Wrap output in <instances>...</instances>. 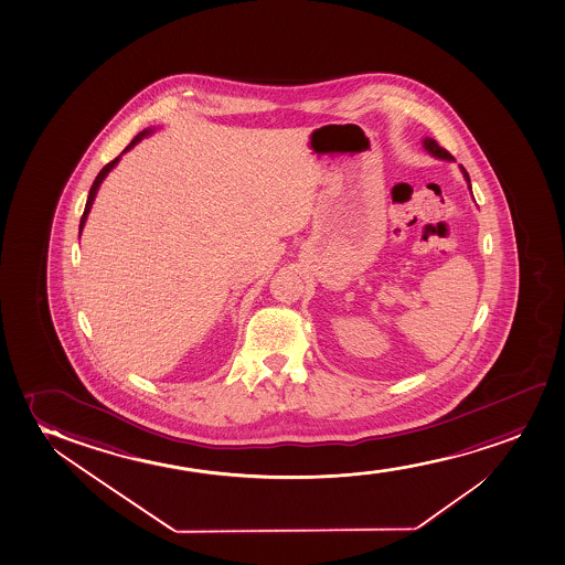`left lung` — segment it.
<instances>
[{
	"instance_id": "1",
	"label": "left lung",
	"mask_w": 565,
	"mask_h": 565,
	"mask_svg": "<svg viewBox=\"0 0 565 565\" xmlns=\"http://www.w3.org/2000/svg\"><path fill=\"white\" fill-rule=\"evenodd\" d=\"M422 146H424L425 151L427 153L431 154V157H435V159H439V161H448V162H455L456 159L452 157V154L448 153L447 149H443V147L437 143V141L433 140V138H424L422 140ZM460 172L463 174V180L468 182V190L471 191V182H469V174L466 172V169H463L462 164H460ZM473 198V195H471Z\"/></svg>"
}]
</instances>
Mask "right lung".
Here are the masks:
<instances>
[{
    "mask_svg": "<svg viewBox=\"0 0 565 565\" xmlns=\"http://www.w3.org/2000/svg\"><path fill=\"white\" fill-rule=\"evenodd\" d=\"M154 130H157V128H154V126H153V128H146V130H141V132L138 134V136H136V138H134V140L130 141V143H128V146H126L125 151H122V153L118 154V157H117V159H115V161H110L109 164H105V167H103L102 172H99V174H97L96 182H94V185H92V188H89L88 201H86V209H84V214H82L81 232H78V235H82V230H84V226H86V221H88L89 211H92V205H94V201H96L97 191H99V185H102L103 180H105V178H107V174H109L110 170H113V169H115V167H117L118 161H120V157H122V154L128 153V151H130V149H132V147L138 146V143H140V141L143 140V138H147V136H151V134H153Z\"/></svg>",
    "mask_w": 565,
    "mask_h": 565,
    "instance_id": "right-lung-1",
    "label": "right lung"
}]
</instances>
